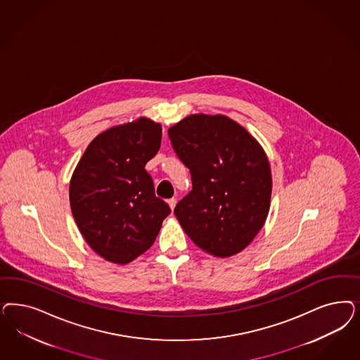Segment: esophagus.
<instances>
[{"label":"esophagus","mask_w":360,"mask_h":360,"mask_svg":"<svg viewBox=\"0 0 360 360\" xmlns=\"http://www.w3.org/2000/svg\"><path fill=\"white\" fill-rule=\"evenodd\" d=\"M167 202H168V205H169V208H171V209H172V210H174V207H176V198H169V200H168V201H167Z\"/></svg>","instance_id":"34e87169"}]
</instances>
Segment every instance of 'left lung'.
I'll return each mask as SVG.
<instances>
[{
	"label": "left lung",
	"mask_w": 360,
	"mask_h": 360,
	"mask_svg": "<svg viewBox=\"0 0 360 360\" xmlns=\"http://www.w3.org/2000/svg\"><path fill=\"white\" fill-rule=\"evenodd\" d=\"M168 135L192 174V191L174 208L184 232L213 257L243 252L269 214L273 181L266 152L246 128L221 114L186 116Z\"/></svg>",
	"instance_id": "obj_1"
}]
</instances>
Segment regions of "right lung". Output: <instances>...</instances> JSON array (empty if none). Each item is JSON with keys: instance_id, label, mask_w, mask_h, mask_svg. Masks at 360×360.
Here are the masks:
<instances>
[{"instance_id": "right-lung-1", "label": "right lung", "mask_w": 360, "mask_h": 360, "mask_svg": "<svg viewBox=\"0 0 360 360\" xmlns=\"http://www.w3.org/2000/svg\"><path fill=\"white\" fill-rule=\"evenodd\" d=\"M162 126L148 117L108 128L83 152L70 180V207L86 243L126 265L151 248L171 209L144 169L160 148Z\"/></svg>"}]
</instances>
